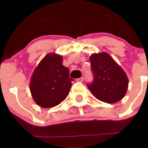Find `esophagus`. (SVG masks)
<instances>
[{"instance_id":"1","label":"esophagus","mask_w":148,"mask_h":148,"mask_svg":"<svg viewBox=\"0 0 148 148\" xmlns=\"http://www.w3.org/2000/svg\"><path fill=\"white\" fill-rule=\"evenodd\" d=\"M76 81H77V82H82V81H84V78H83V77H80V78L77 79Z\"/></svg>"}]
</instances>
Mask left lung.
<instances>
[{
  "mask_svg": "<svg viewBox=\"0 0 148 148\" xmlns=\"http://www.w3.org/2000/svg\"><path fill=\"white\" fill-rule=\"evenodd\" d=\"M94 80L87 86L94 96L108 103H116L126 95L128 78L124 70L105 52L90 57Z\"/></svg>",
  "mask_w": 148,
  "mask_h": 148,
  "instance_id": "obj_1",
  "label": "left lung"
}]
</instances>
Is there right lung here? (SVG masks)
<instances>
[{
    "mask_svg": "<svg viewBox=\"0 0 148 148\" xmlns=\"http://www.w3.org/2000/svg\"><path fill=\"white\" fill-rule=\"evenodd\" d=\"M72 81L69 77V69L63 65L62 57L48 53L32 74L30 81L31 95L41 108H53L67 97Z\"/></svg>",
    "mask_w": 148,
    "mask_h": 148,
    "instance_id": "right-lung-1",
    "label": "right lung"
}]
</instances>
